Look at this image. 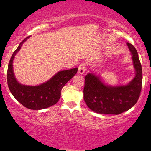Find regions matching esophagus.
<instances>
[{
    "label": "esophagus",
    "instance_id": "1",
    "mask_svg": "<svg viewBox=\"0 0 151 151\" xmlns=\"http://www.w3.org/2000/svg\"><path fill=\"white\" fill-rule=\"evenodd\" d=\"M86 70V65L84 63H81L79 65V68H78V74H83L84 73Z\"/></svg>",
    "mask_w": 151,
    "mask_h": 151
}]
</instances>
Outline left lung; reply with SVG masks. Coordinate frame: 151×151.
I'll list each match as a JSON object with an SVG mask.
<instances>
[{
	"instance_id": "obj_1",
	"label": "left lung",
	"mask_w": 151,
	"mask_h": 151,
	"mask_svg": "<svg viewBox=\"0 0 151 151\" xmlns=\"http://www.w3.org/2000/svg\"><path fill=\"white\" fill-rule=\"evenodd\" d=\"M136 74L129 84L111 86L105 84L99 75L91 71L85 76L84 99L93 111L101 114H120L136 104L142 87V67L136 48L127 42Z\"/></svg>"
}]
</instances>
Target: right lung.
Returning a JSON list of instances; mask_svg holds the SVG:
<instances>
[{"label":"right lung","instance_id":"obj_1","mask_svg":"<svg viewBox=\"0 0 151 151\" xmlns=\"http://www.w3.org/2000/svg\"><path fill=\"white\" fill-rule=\"evenodd\" d=\"M28 38H30V36L25 38L20 43L12 55L8 64L7 80L10 92L17 101L29 109L40 110L58 103L61 96L62 89L77 74L78 68L60 71L49 80L40 85L29 86L19 83L13 72V62L15 55L20 51L22 44Z\"/></svg>","mask_w":151,"mask_h":151}]
</instances>
